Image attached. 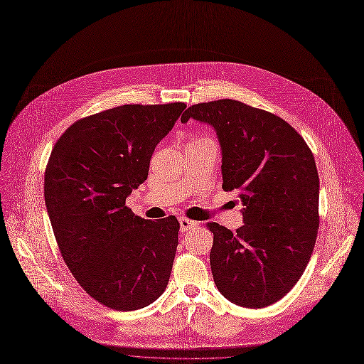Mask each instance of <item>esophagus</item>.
I'll return each mask as SVG.
<instances>
[{
    "label": "esophagus",
    "instance_id": "esophagus-1",
    "mask_svg": "<svg viewBox=\"0 0 364 364\" xmlns=\"http://www.w3.org/2000/svg\"><path fill=\"white\" fill-rule=\"evenodd\" d=\"M199 226V222H194L191 219H187V218H180V229L181 232H187V230H191L194 228Z\"/></svg>",
    "mask_w": 364,
    "mask_h": 364
}]
</instances>
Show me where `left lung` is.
<instances>
[{
	"label": "left lung",
	"mask_w": 364,
	"mask_h": 364,
	"mask_svg": "<svg viewBox=\"0 0 364 364\" xmlns=\"http://www.w3.org/2000/svg\"><path fill=\"white\" fill-rule=\"evenodd\" d=\"M215 127L222 188L238 191L244 225L210 222V269L219 291L244 308H264L297 283L319 228V177L305 139L282 117L242 102L190 106L181 116Z\"/></svg>",
	"instance_id": "left-lung-1"
}]
</instances>
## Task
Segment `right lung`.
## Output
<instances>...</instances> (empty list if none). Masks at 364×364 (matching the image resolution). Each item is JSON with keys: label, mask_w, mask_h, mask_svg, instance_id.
Returning <instances> with one entry per match:
<instances>
[{"label": "right lung", "mask_w": 364, "mask_h": 364, "mask_svg": "<svg viewBox=\"0 0 364 364\" xmlns=\"http://www.w3.org/2000/svg\"><path fill=\"white\" fill-rule=\"evenodd\" d=\"M184 103L124 105L74 122L45 171V203L60 255L94 301L114 311L151 305L168 284L176 216L148 220L126 206Z\"/></svg>", "instance_id": "right-lung-1"}]
</instances>
